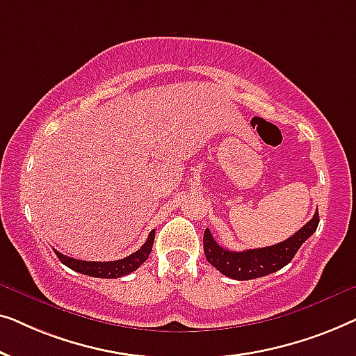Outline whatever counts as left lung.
I'll list each match as a JSON object with an SVG mask.
<instances>
[{
  "instance_id": "8db88e82",
  "label": "left lung",
  "mask_w": 356,
  "mask_h": 356,
  "mask_svg": "<svg viewBox=\"0 0 356 356\" xmlns=\"http://www.w3.org/2000/svg\"><path fill=\"white\" fill-rule=\"evenodd\" d=\"M319 213L316 211L313 218L300 228L293 236L286 238L285 241L267 248H257V250L246 251H230L217 245L213 236L206 228L204 232V252L207 261L216 267L223 275L235 280H251L259 277L269 275L285 267L293 259L300 246L313 235L318 228Z\"/></svg>"
}]
</instances>
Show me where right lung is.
I'll list each match as a JSON object with an SVG mask.
<instances>
[{
    "label": "right lung",
    "instance_id": "right-lung-1",
    "mask_svg": "<svg viewBox=\"0 0 356 356\" xmlns=\"http://www.w3.org/2000/svg\"><path fill=\"white\" fill-rule=\"evenodd\" d=\"M154 238H155V232L152 230L149 233L147 241L140 246V250H138L133 254L124 257V259H118V261H106V262H97V261H79L74 259V257L65 256L61 252H56L58 259H60L63 264L70 267V269L81 272L84 275H90V277H97V279H116V277H123L128 275L131 272H134L138 267L143 264V262L147 261V257L152 251V245H154Z\"/></svg>",
    "mask_w": 356,
    "mask_h": 356
}]
</instances>
